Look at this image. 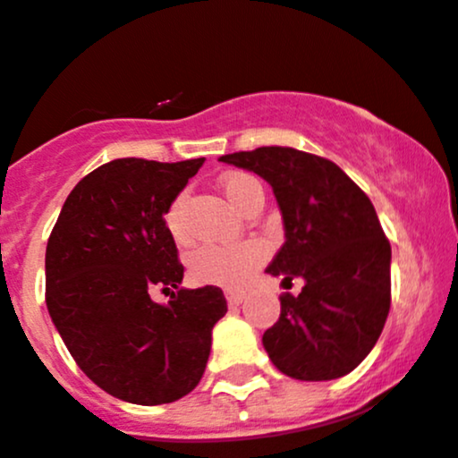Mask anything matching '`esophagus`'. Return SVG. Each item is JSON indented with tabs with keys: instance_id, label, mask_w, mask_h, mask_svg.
<instances>
[{
	"instance_id": "1",
	"label": "esophagus",
	"mask_w": 458,
	"mask_h": 458,
	"mask_svg": "<svg viewBox=\"0 0 458 458\" xmlns=\"http://www.w3.org/2000/svg\"><path fill=\"white\" fill-rule=\"evenodd\" d=\"M225 296H227L229 307H238V305H242V301L246 298V292L244 290H227L225 292Z\"/></svg>"
}]
</instances>
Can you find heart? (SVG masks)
<instances>
[{"label":"heart","mask_w":458,"mask_h":458,"mask_svg":"<svg viewBox=\"0 0 458 458\" xmlns=\"http://www.w3.org/2000/svg\"><path fill=\"white\" fill-rule=\"evenodd\" d=\"M223 192L231 208L242 214L255 194L261 192V186L250 174L231 173L223 179ZM179 208H182V199H177L166 214V227L174 240H183ZM264 259L266 246L257 240H246V242L233 246H203L190 259V270L203 284L235 287L244 284L250 272Z\"/></svg>","instance_id":"1"}]
</instances>
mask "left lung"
<instances>
[{
	"label": "left lung",
	"mask_w": 458,
	"mask_h": 458,
	"mask_svg": "<svg viewBox=\"0 0 458 458\" xmlns=\"http://www.w3.org/2000/svg\"><path fill=\"white\" fill-rule=\"evenodd\" d=\"M220 162L272 186L285 242L266 272L305 281L281 296L279 320L264 333L276 369L298 381H331L372 351L392 305V246L374 205L337 164L292 147L229 153Z\"/></svg>",
	"instance_id": "1"
}]
</instances>
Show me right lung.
Returning <instances> with one entry per match:
<instances>
[{"label": "right lung", "instance_id": "obj_1", "mask_svg": "<svg viewBox=\"0 0 458 458\" xmlns=\"http://www.w3.org/2000/svg\"><path fill=\"white\" fill-rule=\"evenodd\" d=\"M205 157L112 160L71 190L45 253V301L81 372L133 404H166L201 381L212 328L227 313L220 287H179L183 266L168 214ZM156 286L172 292L160 306Z\"/></svg>", "mask_w": 458, "mask_h": 458}]
</instances>
